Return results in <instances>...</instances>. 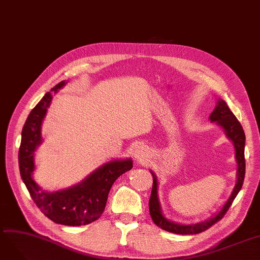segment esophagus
Masks as SVG:
<instances>
[{"mask_svg":"<svg viewBox=\"0 0 260 260\" xmlns=\"http://www.w3.org/2000/svg\"><path fill=\"white\" fill-rule=\"evenodd\" d=\"M148 157V151L145 149L144 147H139L135 149L134 152V158L139 163H144Z\"/></svg>","mask_w":260,"mask_h":260,"instance_id":"1","label":"esophagus"}]
</instances>
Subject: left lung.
<instances>
[{
	"label": "left lung",
	"mask_w": 260,
	"mask_h": 260,
	"mask_svg": "<svg viewBox=\"0 0 260 260\" xmlns=\"http://www.w3.org/2000/svg\"><path fill=\"white\" fill-rule=\"evenodd\" d=\"M209 120L211 122H215L216 125L220 126L223 129L225 135L229 140H231L234 144L235 148V157H236L237 162V181L236 185H235L233 191L230 196L224 205L221 207L220 211L209 218L208 220H205L200 223L196 224H180L177 222L168 220L162 212V207H160V203L158 200V194H157V188H158V183L157 178L154 175V172L150 170L151 175L153 177V186L151 190V196L149 200V212L150 216L153 220L154 223L164 231L180 234V235H192V234H199L204 231H206L208 228L214 225L216 222H218L222 217L225 215L228 209L232 205V202L234 201L235 198L240 191L243 180H244V174H245V160H244V144H245V135L244 131L242 129V126L240 122L233 114L230 108L228 107L226 103L222 101L221 98L217 101V105L209 115Z\"/></svg>",
	"instance_id": "left-lung-1"
}]
</instances>
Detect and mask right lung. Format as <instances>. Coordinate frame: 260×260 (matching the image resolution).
<instances>
[{"label":"right lung","instance_id":"add662e5","mask_svg":"<svg viewBox=\"0 0 260 260\" xmlns=\"http://www.w3.org/2000/svg\"><path fill=\"white\" fill-rule=\"evenodd\" d=\"M66 84L63 80L55 85L29 113L22 129L19 167L21 178L31 199L47 218L58 224L79 226L92 223L102 216L113 183L119 176L130 170L133 163L131 158L110 160L81 182L56 191H45L36 183L32 178L35 151L42 144V121L53 100V93H57Z\"/></svg>","mask_w":260,"mask_h":260}]
</instances>
